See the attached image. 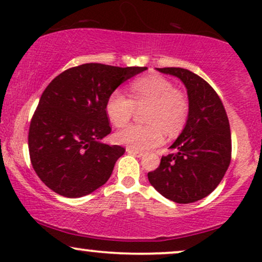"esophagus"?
Segmentation results:
<instances>
[{"mask_svg": "<svg viewBox=\"0 0 262 262\" xmlns=\"http://www.w3.org/2000/svg\"><path fill=\"white\" fill-rule=\"evenodd\" d=\"M127 152H128V154L138 156V158H143V156H144V152L138 151V150H134V149H132V148H127Z\"/></svg>", "mask_w": 262, "mask_h": 262, "instance_id": "1", "label": "esophagus"}]
</instances>
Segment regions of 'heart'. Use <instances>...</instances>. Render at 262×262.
Segmentation results:
<instances>
[{
  "mask_svg": "<svg viewBox=\"0 0 262 262\" xmlns=\"http://www.w3.org/2000/svg\"><path fill=\"white\" fill-rule=\"evenodd\" d=\"M130 97L121 90L110 95L106 103V112L111 122L117 127H123L130 121L135 106H148L145 121L149 124H133L123 128L116 134L117 143L123 144L138 151L149 150L164 140V129L173 135L183 128L189 113V102L185 93L176 90L175 85L160 75L139 77L129 85Z\"/></svg>",
  "mask_w": 262,
  "mask_h": 262,
  "instance_id": "b5f03b06",
  "label": "heart"
}]
</instances>
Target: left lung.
<instances>
[{"label": "left lung", "instance_id": "8db88e82", "mask_svg": "<svg viewBox=\"0 0 262 262\" xmlns=\"http://www.w3.org/2000/svg\"><path fill=\"white\" fill-rule=\"evenodd\" d=\"M160 73L179 77L187 89L189 113L185 128L148 173L159 193L176 203H192L214 191L231 159V134L227 112L217 92L187 69L162 68Z\"/></svg>", "mask_w": 262, "mask_h": 262}]
</instances>
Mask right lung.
<instances>
[{"label": "right lung", "mask_w": 262, "mask_h": 262, "mask_svg": "<svg viewBox=\"0 0 262 262\" xmlns=\"http://www.w3.org/2000/svg\"><path fill=\"white\" fill-rule=\"evenodd\" d=\"M144 70L90 62L68 69L48 85L28 133L32 166L48 187L77 198L108 181L125 149L101 141L112 130L107 100L121 83Z\"/></svg>", "instance_id": "obj_1"}]
</instances>
